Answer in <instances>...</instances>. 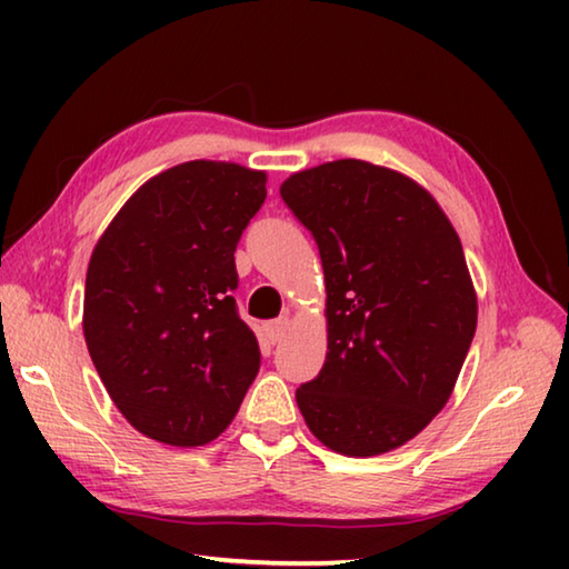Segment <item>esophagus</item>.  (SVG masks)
Returning <instances> with one entry per match:
<instances>
[{
    "label": "esophagus",
    "mask_w": 569,
    "mask_h": 569,
    "mask_svg": "<svg viewBox=\"0 0 569 569\" xmlns=\"http://www.w3.org/2000/svg\"><path fill=\"white\" fill-rule=\"evenodd\" d=\"M288 323H291L288 321V316H281V319H276L266 326V336L271 339V343H278L283 339V333L288 331Z\"/></svg>",
    "instance_id": "1"
}]
</instances>
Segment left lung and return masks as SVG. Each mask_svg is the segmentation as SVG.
I'll list each match as a JSON object with an SVG mask.
<instances>
[{"label": "left lung", "instance_id": "1", "mask_svg": "<svg viewBox=\"0 0 569 569\" xmlns=\"http://www.w3.org/2000/svg\"><path fill=\"white\" fill-rule=\"evenodd\" d=\"M326 278L329 351L296 389L308 429L346 457L407 445L445 409L475 339L477 296L445 210L397 170L333 160L281 186Z\"/></svg>", "mask_w": 569, "mask_h": 569}]
</instances>
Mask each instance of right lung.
<instances>
[{"label":"right lung","instance_id":"1","mask_svg":"<svg viewBox=\"0 0 569 569\" xmlns=\"http://www.w3.org/2000/svg\"><path fill=\"white\" fill-rule=\"evenodd\" d=\"M263 200L266 172L190 160L150 178L94 246L84 341L140 435L200 447L238 413L261 349L238 316L233 253Z\"/></svg>","mask_w":569,"mask_h":569}]
</instances>
